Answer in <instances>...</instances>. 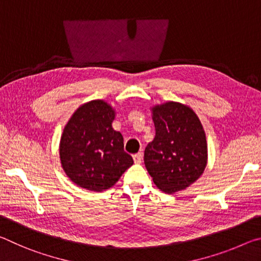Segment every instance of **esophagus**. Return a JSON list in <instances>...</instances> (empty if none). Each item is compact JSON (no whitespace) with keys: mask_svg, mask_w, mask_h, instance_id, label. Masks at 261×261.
Masks as SVG:
<instances>
[{"mask_svg":"<svg viewBox=\"0 0 261 261\" xmlns=\"http://www.w3.org/2000/svg\"><path fill=\"white\" fill-rule=\"evenodd\" d=\"M134 161H135V163H141L143 162V153H137V154H135L134 155Z\"/></svg>","mask_w":261,"mask_h":261,"instance_id":"esophagus-1","label":"esophagus"}]
</instances>
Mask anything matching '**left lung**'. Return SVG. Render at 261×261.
Masks as SVG:
<instances>
[{
    "instance_id": "1",
    "label": "left lung",
    "mask_w": 261,
    "mask_h": 261,
    "mask_svg": "<svg viewBox=\"0 0 261 261\" xmlns=\"http://www.w3.org/2000/svg\"><path fill=\"white\" fill-rule=\"evenodd\" d=\"M155 137L144 153V162L154 184L175 193L193 184L207 165V141L196 113L179 102L152 107Z\"/></svg>"
}]
</instances>
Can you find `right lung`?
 Instances as JSON below:
<instances>
[{
	"label": "right lung",
	"instance_id": "obj_1",
	"mask_svg": "<svg viewBox=\"0 0 261 261\" xmlns=\"http://www.w3.org/2000/svg\"><path fill=\"white\" fill-rule=\"evenodd\" d=\"M114 118L112 106L92 100L82 105L64 126L60 140L62 168L78 187L101 192L134 165L121 132L113 129Z\"/></svg>",
	"mask_w": 261,
	"mask_h": 261
}]
</instances>
